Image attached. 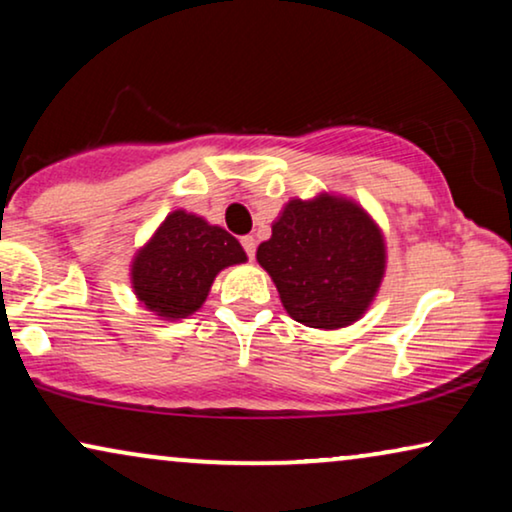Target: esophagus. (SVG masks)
<instances>
[{"instance_id": "1", "label": "esophagus", "mask_w": 512, "mask_h": 512, "mask_svg": "<svg viewBox=\"0 0 512 512\" xmlns=\"http://www.w3.org/2000/svg\"><path fill=\"white\" fill-rule=\"evenodd\" d=\"M240 244H242V249H244V254H247L249 258H254L256 256V240L251 235H244L242 240H240Z\"/></svg>"}]
</instances>
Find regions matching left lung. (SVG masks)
Masks as SVG:
<instances>
[{"label": "left lung", "mask_w": 512, "mask_h": 512, "mask_svg": "<svg viewBox=\"0 0 512 512\" xmlns=\"http://www.w3.org/2000/svg\"><path fill=\"white\" fill-rule=\"evenodd\" d=\"M286 312L312 328H342L366 312L384 272V242L354 202L291 200L256 251Z\"/></svg>", "instance_id": "left-lung-1"}]
</instances>
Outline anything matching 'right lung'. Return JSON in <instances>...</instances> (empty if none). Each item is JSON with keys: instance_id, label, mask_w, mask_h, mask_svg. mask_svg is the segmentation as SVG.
Segmentation results:
<instances>
[{"instance_id": "right-lung-1", "label": "right lung", "mask_w": 512, "mask_h": 512, "mask_svg": "<svg viewBox=\"0 0 512 512\" xmlns=\"http://www.w3.org/2000/svg\"><path fill=\"white\" fill-rule=\"evenodd\" d=\"M244 261L247 254L228 230L179 209L137 254L132 284L151 312L179 319L205 303L219 270Z\"/></svg>"}]
</instances>
